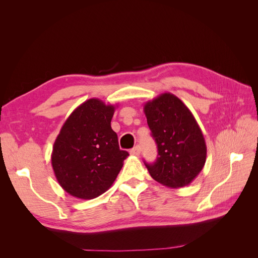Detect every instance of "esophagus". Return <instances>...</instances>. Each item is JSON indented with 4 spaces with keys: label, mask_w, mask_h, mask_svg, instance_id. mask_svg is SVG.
Listing matches in <instances>:
<instances>
[{
    "label": "esophagus",
    "mask_w": 258,
    "mask_h": 258,
    "mask_svg": "<svg viewBox=\"0 0 258 258\" xmlns=\"http://www.w3.org/2000/svg\"><path fill=\"white\" fill-rule=\"evenodd\" d=\"M130 154L134 155V156H139L140 154H141V147H140L139 145H137L136 147L132 148V150L130 151Z\"/></svg>",
    "instance_id": "1"
}]
</instances>
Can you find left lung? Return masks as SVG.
<instances>
[{"label":"left lung","instance_id":"1","mask_svg":"<svg viewBox=\"0 0 258 258\" xmlns=\"http://www.w3.org/2000/svg\"><path fill=\"white\" fill-rule=\"evenodd\" d=\"M147 124L158 148L154 163H145L156 182L169 188L189 185L204 168L207 145L198 122L182 100L161 93L144 104Z\"/></svg>","mask_w":258,"mask_h":258}]
</instances>
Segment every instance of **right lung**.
Returning <instances> with one entry per match:
<instances>
[{
	"label": "right lung",
	"mask_w": 258,
	"mask_h": 258,
	"mask_svg": "<svg viewBox=\"0 0 258 258\" xmlns=\"http://www.w3.org/2000/svg\"><path fill=\"white\" fill-rule=\"evenodd\" d=\"M115 108L99 99L85 101L68 117L53 143L54 176L75 198L93 199L105 192L129 156L111 127Z\"/></svg>",
	"instance_id": "add662e5"
}]
</instances>
